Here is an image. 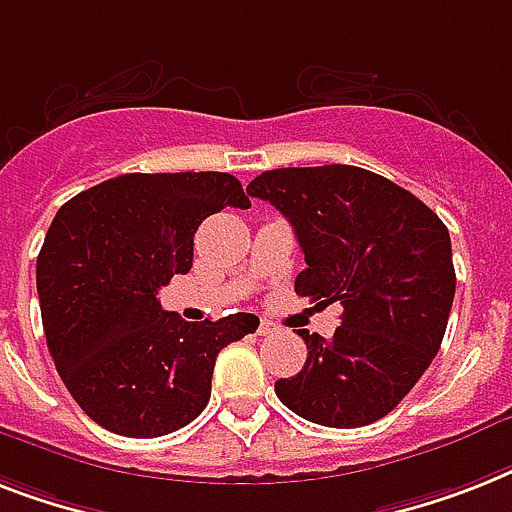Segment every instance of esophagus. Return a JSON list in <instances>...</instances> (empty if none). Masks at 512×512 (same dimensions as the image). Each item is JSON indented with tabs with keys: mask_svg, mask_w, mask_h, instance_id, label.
Masks as SVG:
<instances>
[{
	"mask_svg": "<svg viewBox=\"0 0 512 512\" xmlns=\"http://www.w3.org/2000/svg\"><path fill=\"white\" fill-rule=\"evenodd\" d=\"M257 334L260 336H270V334H276V326L270 321H260V326H257Z\"/></svg>",
	"mask_w": 512,
	"mask_h": 512,
	"instance_id": "obj_1",
	"label": "esophagus"
}]
</instances>
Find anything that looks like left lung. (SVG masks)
<instances>
[{"label":"left lung","instance_id":"left-lung-1","mask_svg":"<svg viewBox=\"0 0 512 512\" xmlns=\"http://www.w3.org/2000/svg\"><path fill=\"white\" fill-rule=\"evenodd\" d=\"M247 194L292 223L307 263L294 292L315 307H344L331 339L297 328L305 368L278 378V400L331 429L392 413L431 365L450 321L447 226L415 194L355 165L265 170Z\"/></svg>","mask_w":512,"mask_h":512}]
</instances>
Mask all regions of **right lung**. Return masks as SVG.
I'll list each match as a JSON object with an SVG mask.
<instances>
[{"label":"right lung","instance_id":"obj_1","mask_svg":"<svg viewBox=\"0 0 512 512\" xmlns=\"http://www.w3.org/2000/svg\"><path fill=\"white\" fill-rule=\"evenodd\" d=\"M223 207H249L231 173H126L54 215L36 260L41 321L62 384L102 429L152 439L191 423L218 352L260 326L252 313L189 323L157 302Z\"/></svg>","mask_w":512,"mask_h":512}]
</instances>
